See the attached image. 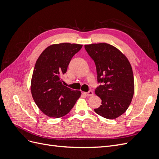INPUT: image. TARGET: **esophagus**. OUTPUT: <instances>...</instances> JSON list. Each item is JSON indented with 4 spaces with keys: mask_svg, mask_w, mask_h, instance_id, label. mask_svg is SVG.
<instances>
[{
    "mask_svg": "<svg viewBox=\"0 0 159 159\" xmlns=\"http://www.w3.org/2000/svg\"><path fill=\"white\" fill-rule=\"evenodd\" d=\"M85 95H87V96H92L93 95V92L92 91H89L88 92L85 93Z\"/></svg>",
    "mask_w": 159,
    "mask_h": 159,
    "instance_id": "1",
    "label": "esophagus"
}]
</instances>
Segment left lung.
Wrapping results in <instances>:
<instances>
[{
  "instance_id": "1",
  "label": "left lung",
  "mask_w": 159,
  "mask_h": 159,
  "mask_svg": "<svg viewBox=\"0 0 159 159\" xmlns=\"http://www.w3.org/2000/svg\"><path fill=\"white\" fill-rule=\"evenodd\" d=\"M85 49L95 64L98 83H103L95 91L102 99L95 112L106 119H116L126 111L133 97L131 66L121 51L107 43L85 45Z\"/></svg>"
}]
</instances>
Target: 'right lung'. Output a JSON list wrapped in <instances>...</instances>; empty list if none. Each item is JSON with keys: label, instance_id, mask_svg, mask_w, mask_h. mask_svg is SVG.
Returning a JSON list of instances; mask_svg holds the SVG:
<instances>
[{"label": "right lung", "instance_id": "add662e5", "mask_svg": "<svg viewBox=\"0 0 159 159\" xmlns=\"http://www.w3.org/2000/svg\"><path fill=\"white\" fill-rule=\"evenodd\" d=\"M82 45L61 43L47 47L38 57L33 71L31 93L34 101L47 116L59 118L68 114L81 96L62 84L70 62Z\"/></svg>", "mask_w": 159, "mask_h": 159}]
</instances>
